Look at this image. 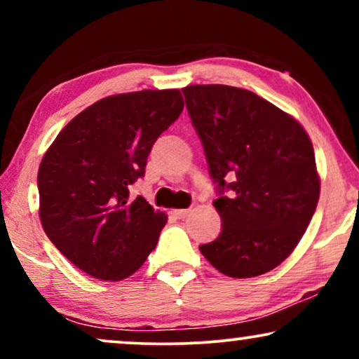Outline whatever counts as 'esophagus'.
Segmentation results:
<instances>
[{
    "label": "esophagus",
    "instance_id": "esophagus-1",
    "mask_svg": "<svg viewBox=\"0 0 359 359\" xmlns=\"http://www.w3.org/2000/svg\"><path fill=\"white\" fill-rule=\"evenodd\" d=\"M188 214H189V209H175V210H171V215H175L176 219L188 217Z\"/></svg>",
    "mask_w": 359,
    "mask_h": 359
}]
</instances>
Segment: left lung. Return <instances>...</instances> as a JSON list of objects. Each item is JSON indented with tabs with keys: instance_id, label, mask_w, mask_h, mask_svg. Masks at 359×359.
Returning a JSON list of instances; mask_svg holds the SVG:
<instances>
[{
	"instance_id": "left-lung-1",
	"label": "left lung",
	"mask_w": 359,
	"mask_h": 359,
	"mask_svg": "<svg viewBox=\"0 0 359 359\" xmlns=\"http://www.w3.org/2000/svg\"><path fill=\"white\" fill-rule=\"evenodd\" d=\"M203 142L222 232L199 250L230 278L281 264L316 212L320 178L307 132L255 93L227 85L183 88Z\"/></svg>"
}]
</instances>
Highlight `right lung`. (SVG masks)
I'll use <instances>...</instances> for the list:
<instances>
[{
  "instance_id": "add662e5",
  "label": "right lung",
  "mask_w": 359,
  "mask_h": 359,
  "mask_svg": "<svg viewBox=\"0 0 359 359\" xmlns=\"http://www.w3.org/2000/svg\"><path fill=\"white\" fill-rule=\"evenodd\" d=\"M184 107L180 90L107 96L63 127L39 166V215L50 242L81 271L121 281L158 242L166 215L129 186Z\"/></svg>"
}]
</instances>
